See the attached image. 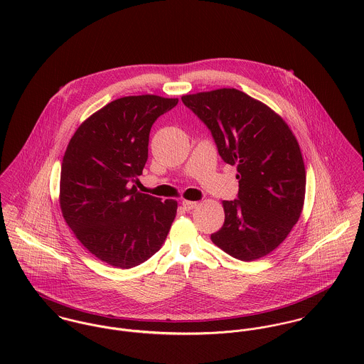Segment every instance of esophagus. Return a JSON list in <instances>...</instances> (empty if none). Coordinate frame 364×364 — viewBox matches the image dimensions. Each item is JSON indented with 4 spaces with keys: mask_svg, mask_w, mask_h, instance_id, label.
Returning <instances> with one entry per match:
<instances>
[{
    "mask_svg": "<svg viewBox=\"0 0 364 364\" xmlns=\"http://www.w3.org/2000/svg\"><path fill=\"white\" fill-rule=\"evenodd\" d=\"M196 206H198L196 202H191V200H183V202H182V208H185L186 211L193 210Z\"/></svg>",
    "mask_w": 364,
    "mask_h": 364,
    "instance_id": "obj_1",
    "label": "esophagus"
}]
</instances>
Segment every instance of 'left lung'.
<instances>
[{
    "mask_svg": "<svg viewBox=\"0 0 364 364\" xmlns=\"http://www.w3.org/2000/svg\"><path fill=\"white\" fill-rule=\"evenodd\" d=\"M182 102L238 171V199L223 200L224 224L211 241L237 259L263 258L286 240L304 206L306 166L296 136L280 114L235 88L183 95Z\"/></svg>",
    "mask_w": 364,
    "mask_h": 364,
    "instance_id": "left-lung-1",
    "label": "left lung"
}]
</instances>
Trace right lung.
<instances>
[{"label":"right lung","mask_w":364,"mask_h":364,"mask_svg":"<svg viewBox=\"0 0 364 364\" xmlns=\"http://www.w3.org/2000/svg\"><path fill=\"white\" fill-rule=\"evenodd\" d=\"M178 104L158 95L123 97L105 105L75 130L63 156L60 208L77 240L98 259L129 269L162 247L176 200L130 185L149 158L150 130Z\"/></svg>","instance_id":"add662e5"}]
</instances>
